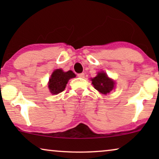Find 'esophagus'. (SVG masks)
Segmentation results:
<instances>
[{
	"label": "esophagus",
	"instance_id": "34e87169",
	"mask_svg": "<svg viewBox=\"0 0 159 159\" xmlns=\"http://www.w3.org/2000/svg\"><path fill=\"white\" fill-rule=\"evenodd\" d=\"M77 76H78V77H79L83 78V77H84V73H80V74H78Z\"/></svg>",
	"mask_w": 159,
	"mask_h": 159
}]
</instances>
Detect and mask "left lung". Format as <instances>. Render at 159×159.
Segmentation results:
<instances>
[{"mask_svg":"<svg viewBox=\"0 0 159 159\" xmlns=\"http://www.w3.org/2000/svg\"><path fill=\"white\" fill-rule=\"evenodd\" d=\"M94 88L103 94L109 93L114 88V82L105 72H99L96 77L91 79Z\"/></svg>","mask_w":159,"mask_h":159,"instance_id":"1","label":"left lung"}]
</instances>
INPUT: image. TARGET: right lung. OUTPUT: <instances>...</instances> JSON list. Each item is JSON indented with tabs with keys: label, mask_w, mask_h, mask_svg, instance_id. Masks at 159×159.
<instances>
[{
	"label": "right lung",
	"mask_w": 159,
	"mask_h": 159,
	"mask_svg": "<svg viewBox=\"0 0 159 159\" xmlns=\"http://www.w3.org/2000/svg\"><path fill=\"white\" fill-rule=\"evenodd\" d=\"M75 77V74L71 70L64 72L62 69H56L52 74L51 79L49 80L48 88L51 93L53 95L61 93L66 88L69 80Z\"/></svg>",
	"instance_id": "1"
}]
</instances>
